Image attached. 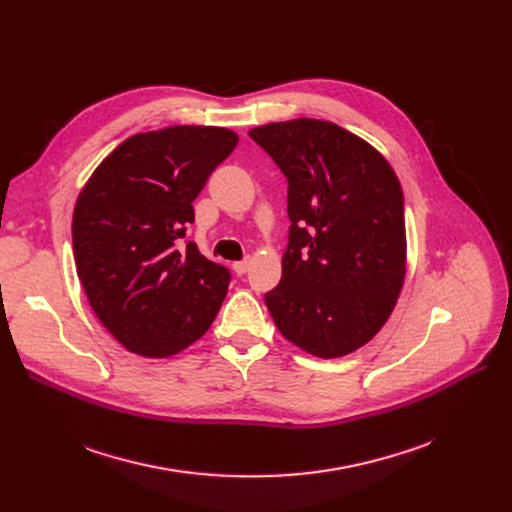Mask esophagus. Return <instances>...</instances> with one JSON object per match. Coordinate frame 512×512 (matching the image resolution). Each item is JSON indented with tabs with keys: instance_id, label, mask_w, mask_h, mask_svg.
I'll return each mask as SVG.
<instances>
[{
	"instance_id": "obj_1",
	"label": "esophagus",
	"mask_w": 512,
	"mask_h": 512,
	"mask_svg": "<svg viewBox=\"0 0 512 512\" xmlns=\"http://www.w3.org/2000/svg\"><path fill=\"white\" fill-rule=\"evenodd\" d=\"M249 265H251V259L247 257V259H242V261H234V263H232V270H234L238 276H242V274L249 272Z\"/></svg>"
}]
</instances>
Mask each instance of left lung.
I'll use <instances>...</instances> for the list:
<instances>
[{
  "mask_svg": "<svg viewBox=\"0 0 512 512\" xmlns=\"http://www.w3.org/2000/svg\"><path fill=\"white\" fill-rule=\"evenodd\" d=\"M249 134L288 180L282 280L265 305L305 353L351 355L384 328L405 284L398 176L378 149L328 120L272 122Z\"/></svg>",
  "mask_w": 512,
  "mask_h": 512,
  "instance_id": "left-lung-1",
  "label": "left lung"
}]
</instances>
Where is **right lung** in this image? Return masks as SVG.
I'll return each instance as SVG.
<instances>
[{"label": "right lung", "mask_w": 512, "mask_h": 512, "mask_svg": "<svg viewBox=\"0 0 512 512\" xmlns=\"http://www.w3.org/2000/svg\"><path fill=\"white\" fill-rule=\"evenodd\" d=\"M238 145L222 126L176 124L132 134L78 193L72 249L80 284L105 330L147 359L178 355L218 315L230 274L193 240V201Z\"/></svg>", "instance_id": "obj_1"}]
</instances>
